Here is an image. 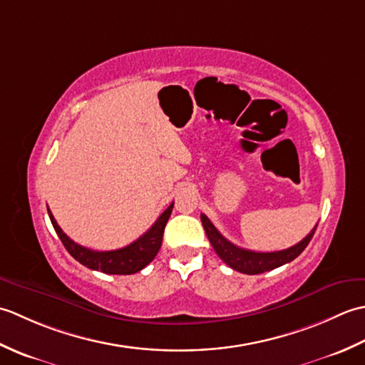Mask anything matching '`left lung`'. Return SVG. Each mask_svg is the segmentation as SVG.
I'll use <instances>...</instances> for the list:
<instances>
[{
	"instance_id": "left-lung-1",
	"label": "left lung",
	"mask_w": 365,
	"mask_h": 365,
	"mask_svg": "<svg viewBox=\"0 0 365 365\" xmlns=\"http://www.w3.org/2000/svg\"><path fill=\"white\" fill-rule=\"evenodd\" d=\"M200 221H202L205 234L208 240H210L213 250L220 255V259L224 263H227L232 269L240 271V273H245V274L265 273V271L282 267L285 263L297 259L298 255L306 250V246L312 240L317 229L315 226L311 230V234H309L306 238H302L298 245L289 247V250L274 251V252H255L250 250H243V247L230 243L227 238H224L220 234L218 229L213 226L212 221L208 220L204 213L200 215Z\"/></svg>"
}]
</instances>
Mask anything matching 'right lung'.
Instances as JSON below:
<instances>
[{
    "instance_id": "right-lung-1",
    "label": "right lung",
    "mask_w": 365,
    "mask_h": 365,
    "mask_svg": "<svg viewBox=\"0 0 365 365\" xmlns=\"http://www.w3.org/2000/svg\"><path fill=\"white\" fill-rule=\"evenodd\" d=\"M173 207L174 202L158 216V220L153 222V226L144 235L139 237L136 242L114 251H92L89 247L75 243L58 226V222L54 220L48 207H46V210H48L51 224L54 230H56L58 237L61 238V242L66 246L68 254L75 260H78L81 265L96 271H102V273L106 274H133L149 265L155 259V255L158 254L163 242V232H165L166 222L170 213H173Z\"/></svg>"
}]
</instances>
